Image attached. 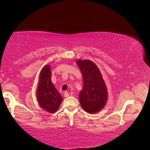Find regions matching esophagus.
Returning a JSON list of instances; mask_svg holds the SVG:
<instances>
[{"instance_id": "34e87169", "label": "esophagus", "mask_w": 150, "mask_h": 150, "mask_svg": "<svg viewBox=\"0 0 150 150\" xmlns=\"http://www.w3.org/2000/svg\"><path fill=\"white\" fill-rule=\"evenodd\" d=\"M64 97L65 98H67V97L69 96V93H68V92H67V91H65L64 93Z\"/></svg>"}]
</instances>
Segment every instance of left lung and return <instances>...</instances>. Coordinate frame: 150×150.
Here are the masks:
<instances>
[{"mask_svg":"<svg viewBox=\"0 0 150 150\" xmlns=\"http://www.w3.org/2000/svg\"><path fill=\"white\" fill-rule=\"evenodd\" d=\"M83 78V88L79 95L81 106L88 113L100 111L105 105L108 93L100 71L89 60H78Z\"/></svg>","mask_w":150,"mask_h":150,"instance_id":"obj_1","label":"left lung"}]
</instances>
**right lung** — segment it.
<instances>
[{
  "mask_svg": "<svg viewBox=\"0 0 150 150\" xmlns=\"http://www.w3.org/2000/svg\"><path fill=\"white\" fill-rule=\"evenodd\" d=\"M49 66H45L40 72L37 90V98L40 106L49 112H55L62 101V97L51 81Z\"/></svg>",
  "mask_w": 150,
  "mask_h": 150,
  "instance_id": "obj_1",
  "label": "right lung"
}]
</instances>
